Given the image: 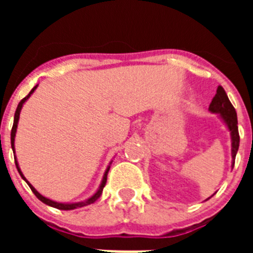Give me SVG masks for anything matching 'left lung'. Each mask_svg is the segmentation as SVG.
Listing matches in <instances>:
<instances>
[{
  "label": "left lung",
  "mask_w": 253,
  "mask_h": 253,
  "mask_svg": "<svg viewBox=\"0 0 253 253\" xmlns=\"http://www.w3.org/2000/svg\"><path fill=\"white\" fill-rule=\"evenodd\" d=\"M209 111L213 114H218L219 119L222 120L223 124L227 126L228 131L231 134V154H232V167L234 166L236 154L240 147V134H238V120H237V113L233 105L228 99L227 93L222 86H218L216 93L209 105ZM215 194V193H214ZM213 194V195H214ZM211 195V196H213ZM210 196V198H211ZM208 198V199H210ZM207 199V200H208Z\"/></svg>",
  "instance_id": "8db88e82"
}]
</instances>
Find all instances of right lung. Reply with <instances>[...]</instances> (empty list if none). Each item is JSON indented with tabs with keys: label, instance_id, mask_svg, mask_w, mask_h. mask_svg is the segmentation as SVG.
<instances>
[{
	"label": "right lung",
	"instance_id": "right-lung-1",
	"mask_svg": "<svg viewBox=\"0 0 253 253\" xmlns=\"http://www.w3.org/2000/svg\"><path fill=\"white\" fill-rule=\"evenodd\" d=\"M37 86H34V88L29 92V95L26 96V97H24V99L20 101V104L17 105V109L16 111H15V116H13V125H12V129H11V148H12L13 153H15V137H16V131H17V124H19V119H20V113H21V109L22 106H24V104H25L26 101L29 100V97H30L33 93H34V91L37 90ZM111 163H113V161H110V163H109V166L106 167V169H105V173L104 176H102V180H101V184H100L99 189H97V191H96L95 194H93L92 196H90L88 199H86V200H84V202H78V203H58V202H54V200H51V199H48L45 198V196H43L42 194L38 191L37 189H35L33 185L29 182L28 180H26V177L24 176V173L21 172V169H20V166H19V162H17L16 160V154H15V165H16V169L17 171H19L20 176L22 177V180L26 181V184L29 185V187L31 189V191L35 194V196H37L38 199H39L40 202H43L44 204L49 205V207L51 208H55V209H60V210H73V209H77V208H82V207H86V205H90V204H93V203L97 200V199L101 196L102 194V190H104L105 185H106V180H107V173H109V169H110V166Z\"/></svg>",
	"mask_w": 253,
	"mask_h": 253
}]
</instances>
